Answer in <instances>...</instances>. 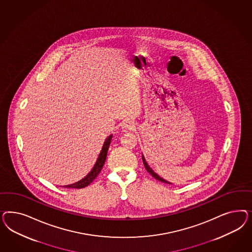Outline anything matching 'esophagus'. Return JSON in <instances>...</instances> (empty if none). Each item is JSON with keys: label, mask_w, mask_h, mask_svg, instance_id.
Returning <instances> with one entry per match:
<instances>
[{"label": "esophagus", "mask_w": 252, "mask_h": 252, "mask_svg": "<svg viewBox=\"0 0 252 252\" xmlns=\"http://www.w3.org/2000/svg\"><path fill=\"white\" fill-rule=\"evenodd\" d=\"M134 129V125L131 122H125L122 125V130L124 132H127Z\"/></svg>", "instance_id": "34e87169"}]
</instances>
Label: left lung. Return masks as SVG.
<instances>
[{"instance_id": "8db88e82", "label": "left lung", "mask_w": 252, "mask_h": 252, "mask_svg": "<svg viewBox=\"0 0 252 252\" xmlns=\"http://www.w3.org/2000/svg\"><path fill=\"white\" fill-rule=\"evenodd\" d=\"M142 160H143V163H144V166H145L146 170L152 175V176L155 178V179H157V180H159L160 182H163V183H167V184H172L170 183V182H168L166 180H164V179H162L160 176H158L155 172H153V169L149 166V164L147 163V161H146L145 158H144V156L142 155Z\"/></svg>"}]
</instances>
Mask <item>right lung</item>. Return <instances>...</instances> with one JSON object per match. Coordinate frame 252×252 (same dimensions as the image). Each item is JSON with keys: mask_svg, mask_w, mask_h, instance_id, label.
Instances as JSON below:
<instances>
[{"mask_svg": "<svg viewBox=\"0 0 252 252\" xmlns=\"http://www.w3.org/2000/svg\"><path fill=\"white\" fill-rule=\"evenodd\" d=\"M112 137L113 135L109 136L105 139L104 144L102 146V149L100 151L99 154V157L96 160V163L94 164V166L92 169V171L85 176L84 178H82L81 180L77 181L76 183L71 184V185H67V186H63L64 188H68V189H83L85 187H88L90 184L92 183V181L98 176L99 172L101 171V169L104 165V162L106 160L107 153L109 150V146L111 144L112 141Z\"/></svg>", "mask_w": 252, "mask_h": 252, "instance_id": "obj_1", "label": "right lung"}]
</instances>
